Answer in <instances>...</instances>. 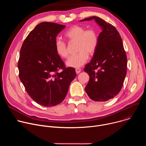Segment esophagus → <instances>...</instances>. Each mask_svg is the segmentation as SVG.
Here are the masks:
<instances>
[{
    "instance_id": "34e87169",
    "label": "esophagus",
    "mask_w": 146,
    "mask_h": 146,
    "mask_svg": "<svg viewBox=\"0 0 146 146\" xmlns=\"http://www.w3.org/2000/svg\"><path fill=\"white\" fill-rule=\"evenodd\" d=\"M80 72H81V69H79V68H77V69H76V73H77V74L80 73Z\"/></svg>"
}]
</instances>
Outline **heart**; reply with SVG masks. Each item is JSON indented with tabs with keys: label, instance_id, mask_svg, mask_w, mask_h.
Returning <instances> with one entry per match:
<instances>
[{
	"label": "heart",
	"instance_id": "1",
	"mask_svg": "<svg viewBox=\"0 0 146 146\" xmlns=\"http://www.w3.org/2000/svg\"><path fill=\"white\" fill-rule=\"evenodd\" d=\"M65 37L69 42L77 41L76 55L70 56L66 62L67 66L78 68L87 61L89 55H93L98 47L99 35L94 29L86 30L80 25H73L65 33ZM55 50L57 55L62 58H66L68 52L66 44L60 40H56Z\"/></svg>",
	"mask_w": 146,
	"mask_h": 146
}]
</instances>
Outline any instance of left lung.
<instances>
[{
  "instance_id": "8db88e82",
  "label": "left lung",
  "mask_w": 146,
  "mask_h": 146,
  "mask_svg": "<svg viewBox=\"0 0 146 146\" xmlns=\"http://www.w3.org/2000/svg\"><path fill=\"white\" fill-rule=\"evenodd\" d=\"M94 19L101 28L98 48L84 69L90 76L85 88L92 100L105 102L121 91L127 74V58L119 32L111 24L93 16L80 21Z\"/></svg>"
}]
</instances>
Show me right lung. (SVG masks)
Returning <instances> with one entry per match:
<instances>
[{
	"label": "right lung",
	"mask_w": 146,
	"mask_h": 146,
	"mask_svg": "<svg viewBox=\"0 0 146 146\" xmlns=\"http://www.w3.org/2000/svg\"><path fill=\"white\" fill-rule=\"evenodd\" d=\"M65 28L54 23H41L29 33L20 50V80L31 98L45 107L63 101L76 76L75 69L66 68L55 50L56 37Z\"/></svg>",
	"instance_id": "1"
}]
</instances>
